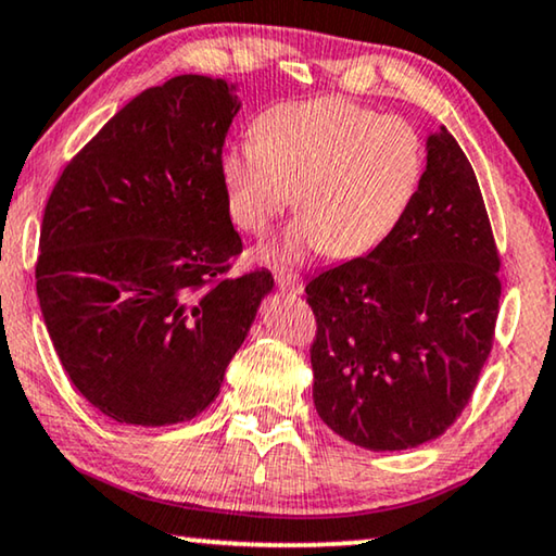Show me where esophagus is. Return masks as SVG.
<instances>
[{
    "label": "esophagus",
    "mask_w": 556,
    "mask_h": 556,
    "mask_svg": "<svg viewBox=\"0 0 556 556\" xmlns=\"http://www.w3.org/2000/svg\"><path fill=\"white\" fill-rule=\"evenodd\" d=\"M275 281H277V287L281 289V292H287V294H302L304 292V281H302L300 275H296V271L279 269V271H275Z\"/></svg>",
    "instance_id": "1"
}]
</instances>
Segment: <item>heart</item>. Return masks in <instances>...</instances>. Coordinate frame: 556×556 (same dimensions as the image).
Here are the masks:
<instances>
[{"label":"heart","mask_w":556,"mask_h":556,"mask_svg":"<svg viewBox=\"0 0 556 556\" xmlns=\"http://www.w3.org/2000/svg\"><path fill=\"white\" fill-rule=\"evenodd\" d=\"M427 147L409 119L344 97L285 102L262 112L252 142L222 152L229 217L264 235L292 202L300 219L271 247V262L314 250L352 260L377 250L409 212Z\"/></svg>","instance_id":"1"}]
</instances>
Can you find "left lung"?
<instances>
[{"instance_id":"obj_1","label":"left lung","mask_w":556,"mask_h":556,"mask_svg":"<svg viewBox=\"0 0 556 556\" xmlns=\"http://www.w3.org/2000/svg\"><path fill=\"white\" fill-rule=\"evenodd\" d=\"M496 271L475 169L442 127L427 139L425 177L400 227L306 285L314 407L331 432L371 452L444 434L492 352Z\"/></svg>"}]
</instances>
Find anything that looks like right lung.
<instances>
[{
	"label": "right lung",
	"mask_w": 556,
	"mask_h": 556,
	"mask_svg": "<svg viewBox=\"0 0 556 556\" xmlns=\"http://www.w3.org/2000/svg\"><path fill=\"white\" fill-rule=\"evenodd\" d=\"M181 74L99 129L49 194L37 296L66 377L122 425L189 421L217 400L275 279L229 277L242 239L219 177L242 102Z\"/></svg>",
	"instance_id": "obj_1"
}]
</instances>
